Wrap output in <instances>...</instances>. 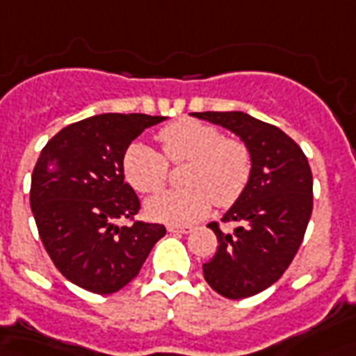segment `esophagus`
Wrapping results in <instances>:
<instances>
[{"instance_id":"34e87169","label":"esophagus","mask_w":356,"mask_h":356,"mask_svg":"<svg viewBox=\"0 0 356 356\" xmlns=\"http://www.w3.org/2000/svg\"><path fill=\"white\" fill-rule=\"evenodd\" d=\"M168 231L170 233H188L191 227H186V225H168Z\"/></svg>"}]
</instances>
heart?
Segmentation results:
<instances>
[{"instance_id": "b5f03b06", "label": "heart", "mask_w": 356, "mask_h": 356, "mask_svg": "<svg viewBox=\"0 0 356 356\" xmlns=\"http://www.w3.org/2000/svg\"><path fill=\"white\" fill-rule=\"evenodd\" d=\"M161 152L143 143L123 154L127 183L143 195L160 191L168 181L170 163H186L183 188L163 191L146 202L152 220L183 225L202 218L212 202L227 208L237 202L252 177V152L241 138L196 119H179L158 133Z\"/></svg>"}]
</instances>
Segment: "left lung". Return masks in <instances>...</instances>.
Here are the masks:
<instances>
[{"mask_svg":"<svg viewBox=\"0 0 356 356\" xmlns=\"http://www.w3.org/2000/svg\"><path fill=\"white\" fill-rule=\"evenodd\" d=\"M198 119L225 127L248 144L252 177L223 223L208 227L218 237V250L202 264L204 280L225 299H247L282 277L305 238L312 213V171L300 146L275 125L243 111H202Z\"/></svg>","mask_w":356,"mask_h":356,"instance_id":"left-lung-1","label":"left lung"}]
</instances>
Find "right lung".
<instances>
[{
  "instance_id": "1",
  "label": "right lung",
  "mask_w": 356,
  "mask_h": 356,
  "mask_svg": "<svg viewBox=\"0 0 356 356\" xmlns=\"http://www.w3.org/2000/svg\"><path fill=\"white\" fill-rule=\"evenodd\" d=\"M161 115L102 113L61 129L32 171L31 208L42 245L67 280L111 295L135 280L161 223L135 220L140 200L125 183L123 154ZM118 219L129 223L119 228Z\"/></svg>"
}]
</instances>
